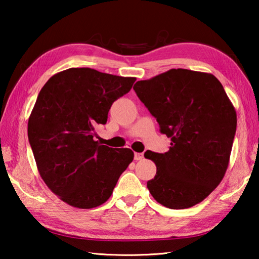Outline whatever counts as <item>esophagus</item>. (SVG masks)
<instances>
[{"instance_id":"34e87169","label":"esophagus","mask_w":259,"mask_h":259,"mask_svg":"<svg viewBox=\"0 0 259 259\" xmlns=\"http://www.w3.org/2000/svg\"><path fill=\"white\" fill-rule=\"evenodd\" d=\"M143 157H144V154H143V153H135V160H136V161L142 160Z\"/></svg>"}]
</instances>
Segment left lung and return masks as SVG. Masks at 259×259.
<instances>
[{"mask_svg": "<svg viewBox=\"0 0 259 259\" xmlns=\"http://www.w3.org/2000/svg\"><path fill=\"white\" fill-rule=\"evenodd\" d=\"M134 90L171 139L169 151H146L156 165L147 188L170 209L198 204L216 188L229 166L236 112L212 74L170 69L136 82Z\"/></svg>", "mask_w": 259, "mask_h": 259, "instance_id": "obj_1", "label": "left lung"}]
</instances>
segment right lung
I'll return each mask as SVG.
<instances>
[{"instance_id": "add662e5", "label": "right lung", "mask_w": 259, "mask_h": 259, "mask_svg": "<svg viewBox=\"0 0 259 259\" xmlns=\"http://www.w3.org/2000/svg\"><path fill=\"white\" fill-rule=\"evenodd\" d=\"M136 77L93 68H68L51 76L37 96L28 119V140L40 176L64 202L91 209L106 202L121 174L134 160L130 148L96 142L117 98Z\"/></svg>"}]
</instances>
